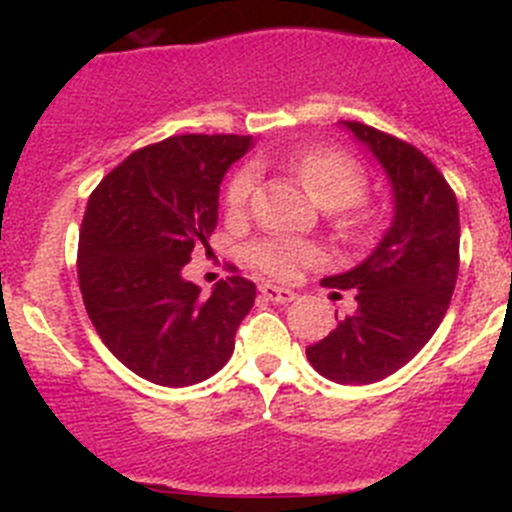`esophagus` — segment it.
<instances>
[{
    "label": "esophagus",
    "instance_id": "1",
    "mask_svg": "<svg viewBox=\"0 0 512 512\" xmlns=\"http://www.w3.org/2000/svg\"><path fill=\"white\" fill-rule=\"evenodd\" d=\"M260 292H262V297L270 299V302H277V304H287V302H292L294 297H297L292 289L277 287V285H262Z\"/></svg>",
    "mask_w": 512,
    "mask_h": 512
}]
</instances>
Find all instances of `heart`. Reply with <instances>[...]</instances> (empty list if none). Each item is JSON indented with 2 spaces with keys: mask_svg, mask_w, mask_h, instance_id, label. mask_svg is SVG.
I'll use <instances>...</instances> for the list:
<instances>
[{
  "mask_svg": "<svg viewBox=\"0 0 512 512\" xmlns=\"http://www.w3.org/2000/svg\"><path fill=\"white\" fill-rule=\"evenodd\" d=\"M289 168L297 173L312 200L327 210H342L354 205L366 193V175L361 165L347 153L334 148H309L289 158ZM257 183L255 165H245L230 178L225 188L227 215L237 218L247 210ZM359 220H352V225ZM247 262L277 280H292L302 267L314 265L322 257L319 247L294 237H262L247 247Z\"/></svg>",
  "mask_w": 512,
  "mask_h": 512,
  "instance_id": "heart-1",
  "label": "heart"
}]
</instances>
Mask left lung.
Listing matches in <instances>:
<instances>
[{"instance_id":"1","label":"left lung","mask_w":512,"mask_h":512,"mask_svg":"<svg viewBox=\"0 0 512 512\" xmlns=\"http://www.w3.org/2000/svg\"><path fill=\"white\" fill-rule=\"evenodd\" d=\"M386 170L394 220L354 270L324 277V287L356 289V309L307 347V359L337 384H374L399 371L433 337L458 280L456 193L441 170L401 138L342 121Z\"/></svg>"}]
</instances>
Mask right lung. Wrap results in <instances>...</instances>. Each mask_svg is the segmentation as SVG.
<instances>
[{"label":"right lung","mask_w":512,"mask_h":512,"mask_svg":"<svg viewBox=\"0 0 512 512\" xmlns=\"http://www.w3.org/2000/svg\"><path fill=\"white\" fill-rule=\"evenodd\" d=\"M250 136H173L118 163L86 205L79 287L108 352L160 386L210 379L230 359L255 304V285L232 275L210 297L183 280L195 247L210 250L227 168Z\"/></svg>","instance_id":"obj_1"}]
</instances>
